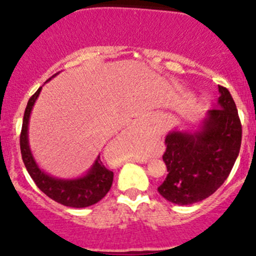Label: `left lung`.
Segmentation results:
<instances>
[{"label": "left lung", "mask_w": 256, "mask_h": 256, "mask_svg": "<svg viewBox=\"0 0 256 256\" xmlns=\"http://www.w3.org/2000/svg\"><path fill=\"white\" fill-rule=\"evenodd\" d=\"M216 108L208 110L197 130L174 128L166 136V180L160 194L180 206L213 194L233 168L242 144L238 110L226 88L218 85Z\"/></svg>", "instance_id": "8db88e82"}]
</instances>
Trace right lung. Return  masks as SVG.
<instances>
[{
    "instance_id": "right-lung-1",
    "label": "right lung",
    "mask_w": 256,
    "mask_h": 256,
    "mask_svg": "<svg viewBox=\"0 0 256 256\" xmlns=\"http://www.w3.org/2000/svg\"><path fill=\"white\" fill-rule=\"evenodd\" d=\"M56 74H54L52 78H54ZM50 79H48L47 82ZM40 90H42V86L28 100L24 116H23L20 144L26 168L37 187L50 200L72 208H85L95 204L106 196V193L112 188L114 180L112 172L109 171L100 161V154H98L96 160L92 166L88 170L86 174L76 178H56L50 176L38 166L37 161L33 157L30 147V140H28V125H30V112L37 102V98L40 96Z\"/></svg>"
}]
</instances>
